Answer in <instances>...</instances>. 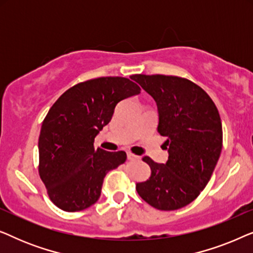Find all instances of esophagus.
Returning <instances> with one entry per match:
<instances>
[{"label": "esophagus", "mask_w": 253, "mask_h": 253, "mask_svg": "<svg viewBox=\"0 0 253 253\" xmlns=\"http://www.w3.org/2000/svg\"><path fill=\"white\" fill-rule=\"evenodd\" d=\"M126 155H127V159H129V160H138V159H139V157H137V155L130 153V152H127Z\"/></svg>", "instance_id": "obj_1"}]
</instances>
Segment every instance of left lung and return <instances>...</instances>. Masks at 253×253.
Instances as JSON below:
<instances>
[{
  "label": "left lung",
  "instance_id": "obj_1",
  "mask_svg": "<svg viewBox=\"0 0 253 253\" xmlns=\"http://www.w3.org/2000/svg\"><path fill=\"white\" fill-rule=\"evenodd\" d=\"M155 100L158 132L166 137V164L151 158L147 181L137 183L141 198L154 209L174 211L193 202L205 189L222 150V124L213 100L202 87L185 78L165 75H134Z\"/></svg>",
  "mask_w": 253,
  "mask_h": 253
}]
</instances>
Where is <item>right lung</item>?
<instances>
[{"label": "right lung", "mask_w": 253, "mask_h": 253, "mask_svg": "<svg viewBox=\"0 0 253 253\" xmlns=\"http://www.w3.org/2000/svg\"><path fill=\"white\" fill-rule=\"evenodd\" d=\"M140 93L124 77H100L72 86L51 106L39 136V175L51 202L67 212L98 202L107 172L126 160L93 143L112 120L117 103Z\"/></svg>", "instance_id": "obj_1"}]
</instances>
